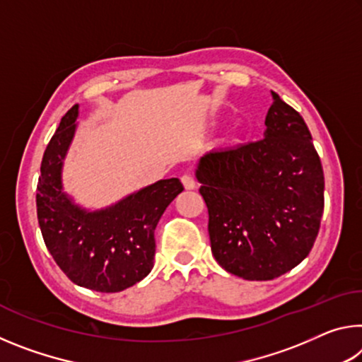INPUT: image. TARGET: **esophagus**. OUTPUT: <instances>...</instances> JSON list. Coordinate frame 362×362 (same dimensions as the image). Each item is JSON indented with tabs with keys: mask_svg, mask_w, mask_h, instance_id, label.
I'll use <instances>...</instances> for the list:
<instances>
[{
	"mask_svg": "<svg viewBox=\"0 0 362 362\" xmlns=\"http://www.w3.org/2000/svg\"><path fill=\"white\" fill-rule=\"evenodd\" d=\"M180 182H182V185L185 187L187 189H193V188L196 187V180H194V177H193V175H189V174H183V175L180 177Z\"/></svg>",
	"mask_w": 362,
	"mask_h": 362,
	"instance_id": "34e87169",
	"label": "esophagus"
}]
</instances>
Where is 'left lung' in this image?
Listing matches in <instances>:
<instances>
[{
	"label": "left lung",
	"instance_id": "1",
	"mask_svg": "<svg viewBox=\"0 0 362 362\" xmlns=\"http://www.w3.org/2000/svg\"><path fill=\"white\" fill-rule=\"evenodd\" d=\"M265 137L199 159L212 254L226 272L268 281L313 247L324 211V174L308 126L272 93Z\"/></svg>",
	"mask_w": 362,
	"mask_h": 362
}]
</instances>
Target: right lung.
<instances>
[{"label": "right lung", "mask_w": 362, "mask_h": 362, "mask_svg": "<svg viewBox=\"0 0 362 362\" xmlns=\"http://www.w3.org/2000/svg\"><path fill=\"white\" fill-rule=\"evenodd\" d=\"M78 105L60 121L41 161L36 212L52 259L73 283L97 292H119L153 268L155 228L183 187L159 180L100 212H84L62 193L60 169L75 132Z\"/></svg>", "instance_id": "right-lung-1"}]
</instances>
